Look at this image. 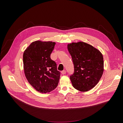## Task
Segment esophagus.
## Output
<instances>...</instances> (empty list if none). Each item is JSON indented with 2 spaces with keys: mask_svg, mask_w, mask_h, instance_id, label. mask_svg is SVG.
<instances>
[{
  "mask_svg": "<svg viewBox=\"0 0 123 123\" xmlns=\"http://www.w3.org/2000/svg\"><path fill=\"white\" fill-rule=\"evenodd\" d=\"M66 71H65V70H64V71L61 72V74H66Z\"/></svg>",
  "mask_w": 123,
  "mask_h": 123,
  "instance_id": "34e87169",
  "label": "esophagus"
}]
</instances>
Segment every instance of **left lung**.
Instances as JSON below:
<instances>
[{"label": "left lung", "instance_id": "8db88e82", "mask_svg": "<svg viewBox=\"0 0 123 123\" xmlns=\"http://www.w3.org/2000/svg\"><path fill=\"white\" fill-rule=\"evenodd\" d=\"M67 48L74 67V74L70 76L73 86L82 92L91 90L98 84L104 72L102 53L82 41L68 44Z\"/></svg>", "mask_w": 123, "mask_h": 123}]
</instances>
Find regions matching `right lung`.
<instances>
[{"mask_svg": "<svg viewBox=\"0 0 123 123\" xmlns=\"http://www.w3.org/2000/svg\"><path fill=\"white\" fill-rule=\"evenodd\" d=\"M56 43L37 40L24 50L23 60L25 75L30 85L40 93H49L58 85L60 72L50 54Z\"/></svg>", "mask_w": 123, "mask_h": 123, "instance_id": "right-lung-1", "label": "right lung"}]
</instances>
